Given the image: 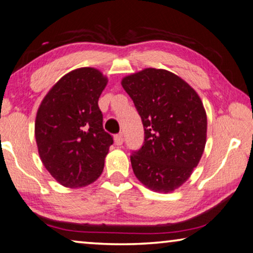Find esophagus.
Wrapping results in <instances>:
<instances>
[{
  "mask_svg": "<svg viewBox=\"0 0 253 253\" xmlns=\"http://www.w3.org/2000/svg\"><path fill=\"white\" fill-rule=\"evenodd\" d=\"M115 143L117 145H122L124 143V136H123L122 133L115 135Z\"/></svg>",
  "mask_w": 253,
  "mask_h": 253,
  "instance_id": "obj_1",
  "label": "esophagus"
}]
</instances>
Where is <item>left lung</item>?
Instances as JSON below:
<instances>
[{
    "label": "left lung",
    "instance_id": "1",
    "mask_svg": "<svg viewBox=\"0 0 253 253\" xmlns=\"http://www.w3.org/2000/svg\"><path fill=\"white\" fill-rule=\"evenodd\" d=\"M144 128L130 156L135 176L156 193H172L189 179L206 143L208 118L196 90L169 71L148 67L123 78Z\"/></svg>",
    "mask_w": 253,
    "mask_h": 253
}]
</instances>
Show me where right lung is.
Listing matches in <instances>:
<instances>
[{
  "instance_id": "1",
  "label": "right lung",
  "mask_w": 253,
  "mask_h": 253,
  "mask_svg": "<svg viewBox=\"0 0 253 253\" xmlns=\"http://www.w3.org/2000/svg\"><path fill=\"white\" fill-rule=\"evenodd\" d=\"M108 78L94 67H80L60 78L42 99L35 118L41 162L67 188L96 181L113 143L103 129L98 98Z\"/></svg>"
}]
</instances>
